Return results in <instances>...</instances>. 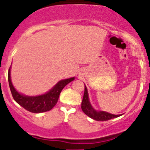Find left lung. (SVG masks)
Returning a JSON list of instances; mask_svg holds the SVG:
<instances>
[{
  "label": "left lung",
  "mask_w": 150,
  "mask_h": 150,
  "mask_svg": "<svg viewBox=\"0 0 150 150\" xmlns=\"http://www.w3.org/2000/svg\"><path fill=\"white\" fill-rule=\"evenodd\" d=\"M82 111L86 114L88 116H89L91 119H94L96 121L99 122H104V121H108L110 119L117 118V117L121 116L122 115H114L110 112H105L102 110H96L93 108L91 102L89 100V96H88V92L87 87L85 85V93H84L83 99L82 102Z\"/></svg>",
  "instance_id": "obj_1"
}]
</instances>
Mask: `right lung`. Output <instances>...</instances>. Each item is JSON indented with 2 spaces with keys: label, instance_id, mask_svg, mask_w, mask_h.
<instances>
[{
  "label": "right lung",
  "instance_id": "obj_1",
  "mask_svg": "<svg viewBox=\"0 0 150 150\" xmlns=\"http://www.w3.org/2000/svg\"><path fill=\"white\" fill-rule=\"evenodd\" d=\"M74 79L75 77H71L59 81L51 90L42 95L26 96L18 92L12 85L11 80V67L8 72L10 91L15 101L26 110L34 113L46 112L52 109L56 105L62 90L65 85L74 80Z\"/></svg>",
  "mask_w": 150,
  "mask_h": 150
}]
</instances>
